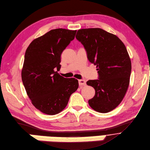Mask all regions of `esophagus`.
I'll use <instances>...</instances> for the list:
<instances>
[{"instance_id":"34e87169","label":"esophagus","mask_w":150,"mask_h":150,"mask_svg":"<svg viewBox=\"0 0 150 150\" xmlns=\"http://www.w3.org/2000/svg\"><path fill=\"white\" fill-rule=\"evenodd\" d=\"M79 84L80 86H83L86 85V81L83 79H81V80H79Z\"/></svg>"}]
</instances>
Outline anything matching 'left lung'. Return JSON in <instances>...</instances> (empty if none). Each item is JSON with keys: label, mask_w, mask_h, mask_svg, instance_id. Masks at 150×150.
Returning a JSON list of instances; mask_svg holds the SVG:
<instances>
[{"label": "left lung", "mask_w": 150, "mask_h": 150, "mask_svg": "<svg viewBox=\"0 0 150 150\" xmlns=\"http://www.w3.org/2000/svg\"><path fill=\"white\" fill-rule=\"evenodd\" d=\"M76 38L98 71L99 79L86 82L95 90L88 103L96 111L108 112L120 103L129 86L131 63L127 48L116 35L101 28L79 30Z\"/></svg>", "instance_id": "obj_1"}]
</instances>
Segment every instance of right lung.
I'll return each instance as SVG.
<instances>
[{
	"mask_svg": "<svg viewBox=\"0 0 150 150\" xmlns=\"http://www.w3.org/2000/svg\"><path fill=\"white\" fill-rule=\"evenodd\" d=\"M76 31L52 30L33 40L26 50L22 82L32 104L43 113H59L78 88L77 79L65 78L57 73L62 52L74 39Z\"/></svg>",
	"mask_w": 150,
	"mask_h": 150,
	"instance_id": "obj_1",
	"label": "right lung"
}]
</instances>
